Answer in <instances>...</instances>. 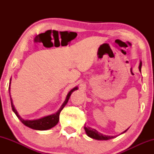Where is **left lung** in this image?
<instances>
[{
  "label": "left lung",
  "instance_id": "1",
  "mask_svg": "<svg viewBox=\"0 0 154 154\" xmlns=\"http://www.w3.org/2000/svg\"><path fill=\"white\" fill-rule=\"evenodd\" d=\"M141 66H142V62L140 61V65H139V71L140 72H141ZM84 128H85V130L86 134H87L88 136H89L90 137H91V138L98 140H106L112 139V138H114V137H115V136H109V135H103L102 133L98 132L96 130H95V129L89 128V127H88V128L87 127H84ZM127 130H125V131L123 132L122 133L126 132Z\"/></svg>",
  "mask_w": 154,
  "mask_h": 154
}]
</instances>
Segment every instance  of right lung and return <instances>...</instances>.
Instances as JSON below:
<instances>
[{"label":"right lung","instance_id":"add662e5","mask_svg":"<svg viewBox=\"0 0 154 154\" xmlns=\"http://www.w3.org/2000/svg\"><path fill=\"white\" fill-rule=\"evenodd\" d=\"M11 78L10 79V83H9L10 85H11ZM10 89L11 88H10V85H9V88H8L9 93H10ZM77 89H78V88L75 87V88H74L72 90H71L69 92V93L66 95V100H65V101L63 102L62 106H61V108H60V109L57 111V112L55 113V114H51V115L44 116V117L41 118V119H34V120H25V119H22V118L19 115L17 111L16 110V109L14 108V104H13V101H12V98H11V95H10V99H11V103L12 110H13L14 112L15 113V114L17 115V117L20 119V121L22 122L24 124V125H26V127H28V128H32V129H33V130H49V129L54 128V126H56V125H57V123L59 122L60 112H61V110L63 109V107L66 106V104L67 103V102H68L70 96H71L72 93Z\"/></svg>","mask_w":154,"mask_h":154}]
</instances>
